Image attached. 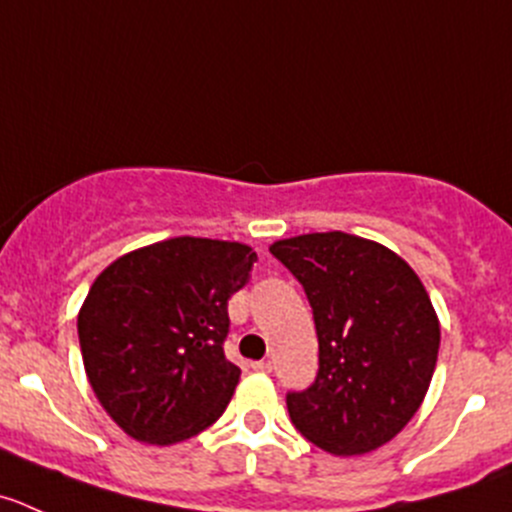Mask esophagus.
<instances>
[{"label":"esophagus","instance_id":"34e87169","mask_svg":"<svg viewBox=\"0 0 512 512\" xmlns=\"http://www.w3.org/2000/svg\"><path fill=\"white\" fill-rule=\"evenodd\" d=\"M252 367H255L257 372H270L272 370V362L270 360H257V362H252Z\"/></svg>","mask_w":512,"mask_h":512}]
</instances>
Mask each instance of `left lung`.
Segmentation results:
<instances>
[{"instance_id": "8db88e82", "label": "left lung", "mask_w": 512, "mask_h": 512, "mask_svg": "<svg viewBox=\"0 0 512 512\" xmlns=\"http://www.w3.org/2000/svg\"><path fill=\"white\" fill-rule=\"evenodd\" d=\"M300 280L315 315L320 370L287 395L290 420L330 455L382 448L423 405L440 322L413 267L347 232H310L270 245Z\"/></svg>"}]
</instances>
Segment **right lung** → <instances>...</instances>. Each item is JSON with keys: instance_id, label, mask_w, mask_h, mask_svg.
<instances>
[{"instance_id": "obj_1", "label": "right lung", "mask_w": 512, "mask_h": 512, "mask_svg": "<svg viewBox=\"0 0 512 512\" xmlns=\"http://www.w3.org/2000/svg\"><path fill=\"white\" fill-rule=\"evenodd\" d=\"M255 260L242 242L172 237L99 272L79 307V347L99 405L130 438L175 445L225 413L240 382L222 350L227 300Z\"/></svg>"}]
</instances>
